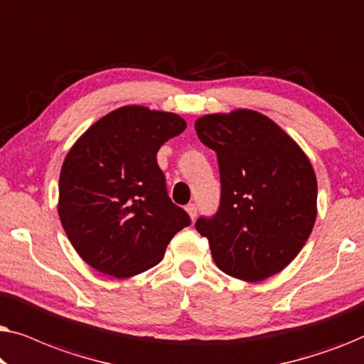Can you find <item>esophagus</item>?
<instances>
[{"label":"esophagus","mask_w":364,"mask_h":364,"mask_svg":"<svg viewBox=\"0 0 364 364\" xmlns=\"http://www.w3.org/2000/svg\"><path fill=\"white\" fill-rule=\"evenodd\" d=\"M186 210L188 213V217L192 218V222L196 220V217H197V205H196V203H188V205L186 207Z\"/></svg>","instance_id":"obj_1"}]
</instances>
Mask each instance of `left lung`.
Here are the masks:
<instances>
[{
  "label": "left lung",
  "instance_id": "obj_1",
  "mask_svg": "<svg viewBox=\"0 0 364 364\" xmlns=\"http://www.w3.org/2000/svg\"><path fill=\"white\" fill-rule=\"evenodd\" d=\"M200 141L217 152L222 197L197 232L227 275L262 282L293 262L316 220V176L301 147L270 117L235 109L196 121Z\"/></svg>",
  "mask_w": 364,
  "mask_h": 364
}]
</instances>
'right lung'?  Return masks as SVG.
<instances>
[{"label": "right lung", "mask_w": 364, "mask_h": 364, "mask_svg": "<svg viewBox=\"0 0 364 364\" xmlns=\"http://www.w3.org/2000/svg\"><path fill=\"white\" fill-rule=\"evenodd\" d=\"M181 116L122 106L74 142L59 176L58 213L94 270L129 278L156 267L191 217L167 196L157 152L186 131Z\"/></svg>", "instance_id": "1"}]
</instances>
